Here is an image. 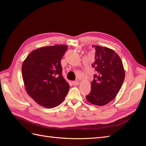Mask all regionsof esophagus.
I'll return each mask as SVG.
<instances>
[{
    "mask_svg": "<svg viewBox=\"0 0 146 146\" xmlns=\"http://www.w3.org/2000/svg\"><path fill=\"white\" fill-rule=\"evenodd\" d=\"M72 84L74 85H78L79 84V82L78 81H74V82H72Z\"/></svg>",
    "mask_w": 146,
    "mask_h": 146,
    "instance_id": "esophagus-1",
    "label": "esophagus"
}]
</instances>
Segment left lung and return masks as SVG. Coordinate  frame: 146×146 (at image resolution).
Listing matches in <instances>:
<instances>
[{"label":"left lung","instance_id":"8db88e82","mask_svg":"<svg viewBox=\"0 0 146 146\" xmlns=\"http://www.w3.org/2000/svg\"><path fill=\"white\" fill-rule=\"evenodd\" d=\"M95 50L94 79L90 93L86 96L90 103L98 106L108 104L120 90L125 78V71L120 57L106 47L92 46Z\"/></svg>","mask_w":146,"mask_h":146}]
</instances>
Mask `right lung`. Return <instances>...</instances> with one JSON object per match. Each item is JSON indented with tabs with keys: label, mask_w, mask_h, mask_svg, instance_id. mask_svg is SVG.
<instances>
[{
	"label": "right lung",
	"mask_w": 146,
	"mask_h": 146,
	"mask_svg": "<svg viewBox=\"0 0 146 146\" xmlns=\"http://www.w3.org/2000/svg\"><path fill=\"white\" fill-rule=\"evenodd\" d=\"M68 46L55 45L33 50L22 66V75L28 94L47 108L59 105L67 95L69 84L62 76L61 59Z\"/></svg>",
	"instance_id": "obj_1"
}]
</instances>
